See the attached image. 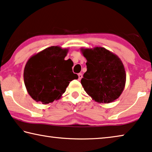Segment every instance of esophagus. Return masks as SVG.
Returning a JSON list of instances; mask_svg holds the SVG:
<instances>
[{
	"mask_svg": "<svg viewBox=\"0 0 152 152\" xmlns=\"http://www.w3.org/2000/svg\"><path fill=\"white\" fill-rule=\"evenodd\" d=\"M78 77H79V80H81V79H82V77H83L82 74H81V73H79V74H78Z\"/></svg>",
	"mask_w": 152,
	"mask_h": 152,
	"instance_id": "obj_1",
	"label": "esophagus"
}]
</instances>
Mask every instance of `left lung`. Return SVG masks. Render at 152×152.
<instances>
[{
    "instance_id": "8db88e82",
    "label": "left lung",
    "mask_w": 152,
    "mask_h": 152,
    "mask_svg": "<svg viewBox=\"0 0 152 152\" xmlns=\"http://www.w3.org/2000/svg\"><path fill=\"white\" fill-rule=\"evenodd\" d=\"M87 60V71L81 83L86 93L99 103L118 99L125 88L126 74L118 56L102 47L81 48Z\"/></svg>"
}]
</instances>
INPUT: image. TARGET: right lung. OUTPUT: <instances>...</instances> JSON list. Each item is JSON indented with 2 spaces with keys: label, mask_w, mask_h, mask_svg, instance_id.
I'll list each match as a JSON object with an SVG mask.
<instances>
[{
  "label": "right lung",
  "mask_w": 152,
  "mask_h": 152,
  "mask_svg": "<svg viewBox=\"0 0 152 152\" xmlns=\"http://www.w3.org/2000/svg\"><path fill=\"white\" fill-rule=\"evenodd\" d=\"M69 49L52 46L32 56L24 70L27 92L36 102L46 104L61 98L70 81L78 79L73 62L65 60Z\"/></svg>",
  "instance_id": "1"
}]
</instances>
